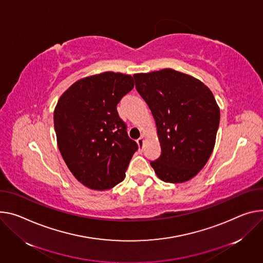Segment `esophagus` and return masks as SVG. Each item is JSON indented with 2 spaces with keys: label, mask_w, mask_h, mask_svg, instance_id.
I'll return each instance as SVG.
<instances>
[{
  "label": "esophagus",
  "mask_w": 263,
  "mask_h": 263,
  "mask_svg": "<svg viewBox=\"0 0 263 263\" xmlns=\"http://www.w3.org/2000/svg\"><path fill=\"white\" fill-rule=\"evenodd\" d=\"M144 142H145V137L144 136H141V137H139L138 139H137V144H138V147L139 148H144Z\"/></svg>",
  "instance_id": "esophagus-1"
}]
</instances>
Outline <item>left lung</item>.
<instances>
[{"instance_id":"8db88e82","label":"left lung","mask_w":263,"mask_h":263,"mask_svg":"<svg viewBox=\"0 0 263 263\" xmlns=\"http://www.w3.org/2000/svg\"><path fill=\"white\" fill-rule=\"evenodd\" d=\"M155 119L160 156L151 161L158 178L180 183L198 174L216 141L220 110L199 80L165 68L133 76Z\"/></svg>"}]
</instances>
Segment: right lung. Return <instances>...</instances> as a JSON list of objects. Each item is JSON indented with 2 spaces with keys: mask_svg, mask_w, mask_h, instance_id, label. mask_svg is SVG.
Returning a JSON list of instances; mask_svg holds the SVG:
<instances>
[{
  "mask_svg": "<svg viewBox=\"0 0 263 263\" xmlns=\"http://www.w3.org/2000/svg\"><path fill=\"white\" fill-rule=\"evenodd\" d=\"M133 87L131 76L107 71L77 81L58 101L53 121L60 152L70 172L91 190L123 181L138 148L116 109Z\"/></svg>",
  "mask_w": 263,
  "mask_h": 263,
  "instance_id": "obj_1",
  "label": "right lung"
}]
</instances>
